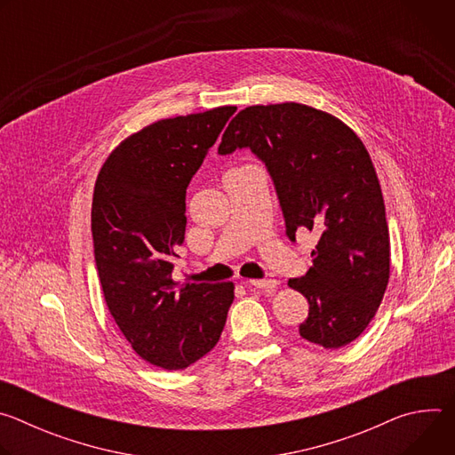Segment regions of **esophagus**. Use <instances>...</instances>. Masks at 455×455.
Masks as SVG:
<instances>
[{
	"instance_id": "esophagus-1",
	"label": "esophagus",
	"mask_w": 455,
	"mask_h": 455,
	"mask_svg": "<svg viewBox=\"0 0 455 455\" xmlns=\"http://www.w3.org/2000/svg\"><path fill=\"white\" fill-rule=\"evenodd\" d=\"M279 284L275 279H248L244 281V286L248 288H261V290H274Z\"/></svg>"
}]
</instances>
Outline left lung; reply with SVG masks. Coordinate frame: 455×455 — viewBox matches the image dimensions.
<instances>
[{
    "label": "left lung",
    "mask_w": 455,
    "mask_h": 455,
    "mask_svg": "<svg viewBox=\"0 0 455 455\" xmlns=\"http://www.w3.org/2000/svg\"><path fill=\"white\" fill-rule=\"evenodd\" d=\"M248 148L268 167L286 235L320 234L313 267L288 286L309 302L307 342L339 349L372 320L391 275V241L372 160L353 129L299 102L248 106L225 129L220 155Z\"/></svg>",
    "instance_id": "obj_1"
}]
</instances>
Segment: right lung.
<instances>
[{"label":"right lung","instance_id":"1","mask_svg":"<svg viewBox=\"0 0 455 455\" xmlns=\"http://www.w3.org/2000/svg\"><path fill=\"white\" fill-rule=\"evenodd\" d=\"M235 106L164 118L122 140L99 171L92 234L104 300L146 362L178 371L220 340L234 283L178 284L185 194Z\"/></svg>","mask_w":455,"mask_h":455}]
</instances>
